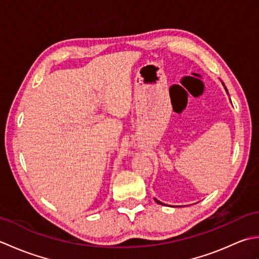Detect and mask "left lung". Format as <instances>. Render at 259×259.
Here are the masks:
<instances>
[{
	"mask_svg": "<svg viewBox=\"0 0 259 259\" xmlns=\"http://www.w3.org/2000/svg\"><path fill=\"white\" fill-rule=\"evenodd\" d=\"M155 200H156L158 203H160V205H163V203H162V202H160V201H159V200H157V199H155Z\"/></svg>",
	"mask_w": 259,
	"mask_h": 259,
	"instance_id": "obj_1",
	"label": "left lung"
}]
</instances>
